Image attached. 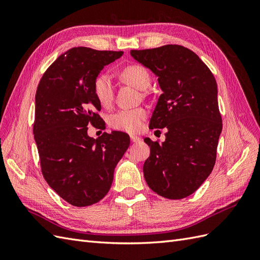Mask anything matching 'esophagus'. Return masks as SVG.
Segmentation results:
<instances>
[{
    "label": "esophagus",
    "instance_id": "obj_1",
    "mask_svg": "<svg viewBox=\"0 0 260 260\" xmlns=\"http://www.w3.org/2000/svg\"><path fill=\"white\" fill-rule=\"evenodd\" d=\"M130 140H131V142L137 143V142H139L141 139L139 137H137V136H130Z\"/></svg>",
    "mask_w": 260,
    "mask_h": 260
}]
</instances>
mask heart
Segmentation results:
<instances>
[{
	"instance_id": "1",
	"label": "heart",
	"mask_w": 260,
	"mask_h": 260,
	"mask_svg": "<svg viewBox=\"0 0 260 260\" xmlns=\"http://www.w3.org/2000/svg\"><path fill=\"white\" fill-rule=\"evenodd\" d=\"M118 76L123 82L136 86L139 90L147 89L152 81L148 69L141 64L125 66L120 70ZM93 93L102 106L107 107L113 103L115 91L109 76L100 74L95 77L93 81ZM145 117L146 111L144 108L119 109L108 117V124L115 130L136 133L142 128V122Z\"/></svg>"
}]
</instances>
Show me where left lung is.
<instances>
[{
	"instance_id": "left-lung-1",
	"label": "left lung",
	"mask_w": 260,
	"mask_h": 260,
	"mask_svg": "<svg viewBox=\"0 0 260 260\" xmlns=\"http://www.w3.org/2000/svg\"><path fill=\"white\" fill-rule=\"evenodd\" d=\"M131 56L158 77L162 94L149 121L166 128V140L148 138L151 148L143 174L158 195L180 200L194 193L215 166L222 119L214 75L198 55L182 45L132 50Z\"/></svg>"
}]
</instances>
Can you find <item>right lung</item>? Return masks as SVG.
Listing matches in <instances>:
<instances>
[{"instance_id": "1", "label": "right lung", "mask_w": 260, "mask_h": 260, "mask_svg": "<svg viewBox=\"0 0 260 260\" xmlns=\"http://www.w3.org/2000/svg\"><path fill=\"white\" fill-rule=\"evenodd\" d=\"M123 52L84 46L61 54L46 69L36 93L34 136L42 175L62 200L90 206L108 193L114 170L130 144L127 133L88 136V125L105 122L93 93V81L104 66Z\"/></svg>"}]
</instances>
